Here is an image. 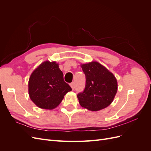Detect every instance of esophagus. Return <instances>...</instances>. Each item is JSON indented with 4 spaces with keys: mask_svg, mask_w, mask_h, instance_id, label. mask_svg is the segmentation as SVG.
<instances>
[{
    "mask_svg": "<svg viewBox=\"0 0 151 151\" xmlns=\"http://www.w3.org/2000/svg\"><path fill=\"white\" fill-rule=\"evenodd\" d=\"M70 86H71V88H72V89L74 90V88H75V84H74V83H70Z\"/></svg>",
    "mask_w": 151,
    "mask_h": 151,
    "instance_id": "esophagus-1",
    "label": "esophagus"
}]
</instances>
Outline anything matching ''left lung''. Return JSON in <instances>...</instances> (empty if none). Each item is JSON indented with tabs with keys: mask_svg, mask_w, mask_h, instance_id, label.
<instances>
[{
	"mask_svg": "<svg viewBox=\"0 0 151 151\" xmlns=\"http://www.w3.org/2000/svg\"><path fill=\"white\" fill-rule=\"evenodd\" d=\"M81 67L86 81L83 92L77 94L81 106L93 111L106 108L117 92L115 77L97 62L83 64Z\"/></svg>",
	"mask_w": 151,
	"mask_h": 151,
	"instance_id": "obj_1",
	"label": "left lung"
}]
</instances>
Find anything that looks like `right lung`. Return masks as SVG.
<instances>
[{
    "instance_id": "right-lung-1",
    "label": "right lung",
    "mask_w": 151,
    "mask_h": 151,
    "mask_svg": "<svg viewBox=\"0 0 151 151\" xmlns=\"http://www.w3.org/2000/svg\"><path fill=\"white\" fill-rule=\"evenodd\" d=\"M72 91L63 80V74L55 62H44L32 73L28 83L30 99L40 108L52 109Z\"/></svg>"
}]
</instances>
